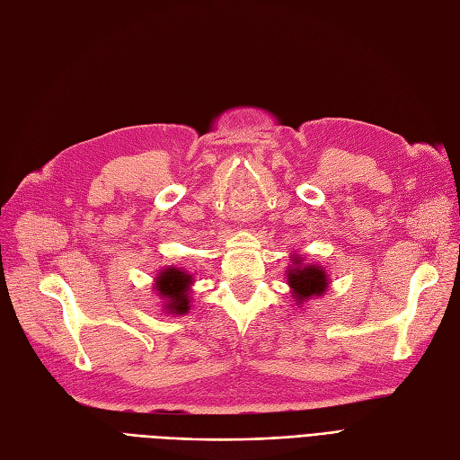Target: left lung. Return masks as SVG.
<instances>
[{
  "instance_id": "obj_1",
  "label": "left lung",
  "mask_w": 460,
  "mask_h": 460,
  "mask_svg": "<svg viewBox=\"0 0 460 460\" xmlns=\"http://www.w3.org/2000/svg\"><path fill=\"white\" fill-rule=\"evenodd\" d=\"M288 284L291 288V297L301 305L311 297H320L328 289V276L323 267L305 264L301 257H291V267L288 269Z\"/></svg>"
}]
</instances>
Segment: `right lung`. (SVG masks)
<instances>
[{
  "mask_svg": "<svg viewBox=\"0 0 460 460\" xmlns=\"http://www.w3.org/2000/svg\"><path fill=\"white\" fill-rule=\"evenodd\" d=\"M191 274L182 269L169 267L157 274L155 291L164 299L166 313L184 314L190 311V286Z\"/></svg>",
  "mask_w": 460,
  "mask_h": 460,
  "instance_id": "1",
  "label": "right lung"
}]
</instances>
